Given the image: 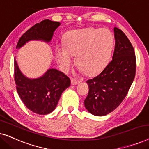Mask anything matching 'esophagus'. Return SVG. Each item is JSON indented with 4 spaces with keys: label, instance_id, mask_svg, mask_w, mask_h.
Instances as JSON below:
<instances>
[{
    "label": "esophagus",
    "instance_id": "34e87169",
    "mask_svg": "<svg viewBox=\"0 0 149 149\" xmlns=\"http://www.w3.org/2000/svg\"><path fill=\"white\" fill-rule=\"evenodd\" d=\"M80 82H81L80 81L77 80V79H71V83H72V85H73L79 84V83H80Z\"/></svg>",
    "mask_w": 149,
    "mask_h": 149
}]
</instances>
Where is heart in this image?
I'll return each mask as SVG.
<instances>
[{
    "label": "heart",
    "instance_id": "obj_1",
    "mask_svg": "<svg viewBox=\"0 0 149 149\" xmlns=\"http://www.w3.org/2000/svg\"><path fill=\"white\" fill-rule=\"evenodd\" d=\"M64 46H56L57 62L64 71L72 64L73 56L81 72L93 75L101 71L109 63L114 47V36L107 29L72 30L65 34Z\"/></svg>",
    "mask_w": 149,
    "mask_h": 149
}]
</instances>
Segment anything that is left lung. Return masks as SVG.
Listing matches in <instances>:
<instances>
[{
	"label": "left lung",
	"mask_w": 149,
	"mask_h": 149,
	"mask_svg": "<svg viewBox=\"0 0 149 149\" xmlns=\"http://www.w3.org/2000/svg\"><path fill=\"white\" fill-rule=\"evenodd\" d=\"M115 38L113 59L103 70L86 81L89 93L84 100L87 111L104 116L117 109L131 87L136 74L134 47L121 30L114 28Z\"/></svg>",
	"instance_id": "obj_1"
}]
</instances>
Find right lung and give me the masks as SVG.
<instances>
[{"mask_svg":"<svg viewBox=\"0 0 149 149\" xmlns=\"http://www.w3.org/2000/svg\"><path fill=\"white\" fill-rule=\"evenodd\" d=\"M60 25L58 22L45 19L28 30L17 42L19 49L32 40L51 41L54 32ZM16 89L22 101L30 111L38 115H47L56 109L63 91L70 85V79L56 69L51 68L42 77L30 79L22 74L14 59Z\"/></svg>","mask_w":149,"mask_h":149,"instance_id":"add662e5","label":"right lung"}]
</instances>
